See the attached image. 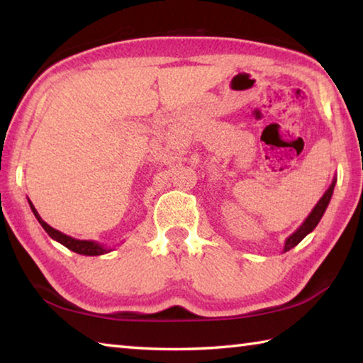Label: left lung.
Segmentation results:
<instances>
[{
    "instance_id": "1",
    "label": "left lung",
    "mask_w": 363,
    "mask_h": 363,
    "mask_svg": "<svg viewBox=\"0 0 363 363\" xmlns=\"http://www.w3.org/2000/svg\"><path fill=\"white\" fill-rule=\"evenodd\" d=\"M335 186H336V176L333 177V181H331L330 187L327 189V192H325L322 199L317 201V205L314 206V210H312V211L309 213V216H307V218L304 219V223L299 225V229L294 230V232L291 233V235L286 238V240H285V247H284V253H285V251H288V250H291V248L296 247V245H298L301 240H303V238L307 235V233H311L312 230L315 229L317 224L320 223L323 213H325V210H327V206H328L330 200H331V195H333Z\"/></svg>"
}]
</instances>
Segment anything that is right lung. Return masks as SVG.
<instances>
[{
  "label": "right lung",
  "instance_id": "add662e5",
  "mask_svg": "<svg viewBox=\"0 0 363 363\" xmlns=\"http://www.w3.org/2000/svg\"><path fill=\"white\" fill-rule=\"evenodd\" d=\"M28 205H30V208H32L35 218L38 219V223L41 224L43 229H45V230L48 232V235L51 237L52 240L59 242L60 245H64V247H67L69 250L75 251V253L84 255V256H101V255L108 253V251H112V248L104 247V245L97 243V242H93V240H78V238H73V237H70V235H65V233H62L60 230L54 229V227L46 224L45 220L41 219L38 211L35 210V206H33V203H32V201H30V200H28Z\"/></svg>",
  "mask_w": 363,
  "mask_h": 363
}]
</instances>
